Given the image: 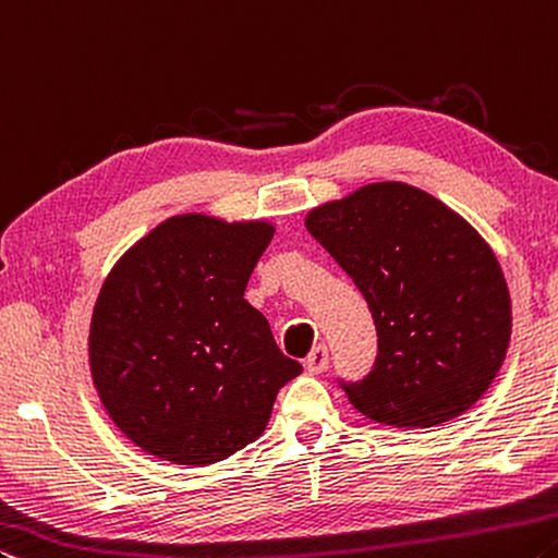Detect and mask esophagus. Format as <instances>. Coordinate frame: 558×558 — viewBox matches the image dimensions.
<instances>
[{
  "label": "esophagus",
  "instance_id": "obj_1",
  "mask_svg": "<svg viewBox=\"0 0 558 558\" xmlns=\"http://www.w3.org/2000/svg\"><path fill=\"white\" fill-rule=\"evenodd\" d=\"M328 368V349L324 343L314 345V351L308 353L306 359V371L308 373H324Z\"/></svg>",
  "mask_w": 558,
  "mask_h": 558
}]
</instances>
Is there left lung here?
I'll use <instances>...</instances> for the list:
<instances>
[{"label":"left lung","instance_id":"obj_1","mask_svg":"<svg viewBox=\"0 0 558 558\" xmlns=\"http://www.w3.org/2000/svg\"><path fill=\"white\" fill-rule=\"evenodd\" d=\"M306 230L376 324L371 373L339 380L359 413L433 427L485 396L507 355L511 301L495 252L458 213L405 182H373L312 209Z\"/></svg>","mask_w":558,"mask_h":558}]
</instances>
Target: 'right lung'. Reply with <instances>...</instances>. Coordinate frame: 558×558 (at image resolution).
Instances as JSON below:
<instances>
[{"label": "right lung", "mask_w": 558, "mask_h": 558, "mask_svg": "<svg viewBox=\"0 0 558 558\" xmlns=\"http://www.w3.org/2000/svg\"><path fill=\"white\" fill-rule=\"evenodd\" d=\"M269 222L178 215L133 244L100 287L90 376L121 433L155 458L205 468L257 440L301 373L244 299Z\"/></svg>", "instance_id": "1"}]
</instances>
